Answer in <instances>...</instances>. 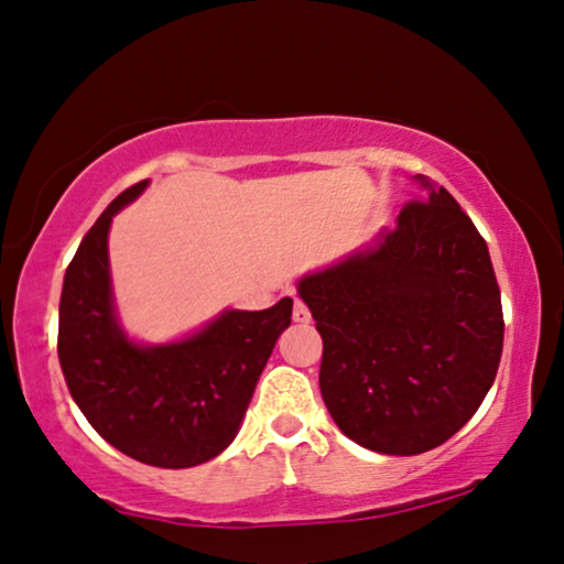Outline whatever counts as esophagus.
<instances>
[{
  "label": "esophagus",
  "instance_id": "esophagus-1",
  "mask_svg": "<svg viewBox=\"0 0 564 564\" xmlns=\"http://www.w3.org/2000/svg\"><path fill=\"white\" fill-rule=\"evenodd\" d=\"M292 321H295V324H308L311 321V311L303 300H295V305H292Z\"/></svg>",
  "mask_w": 564,
  "mask_h": 564
}]
</instances>
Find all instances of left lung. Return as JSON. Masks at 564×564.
Masks as SVG:
<instances>
[{"label":"left lung","instance_id":"8db88e82","mask_svg":"<svg viewBox=\"0 0 564 564\" xmlns=\"http://www.w3.org/2000/svg\"><path fill=\"white\" fill-rule=\"evenodd\" d=\"M378 246L297 284L324 339L321 397L341 433L389 456L433 451L471 420L502 355L485 238L427 178Z\"/></svg>","mask_w":564,"mask_h":564}]
</instances>
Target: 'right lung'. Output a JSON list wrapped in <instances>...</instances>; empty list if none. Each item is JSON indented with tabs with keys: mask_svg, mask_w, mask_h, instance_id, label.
Wrapping results in <instances>:
<instances>
[{
	"mask_svg": "<svg viewBox=\"0 0 564 564\" xmlns=\"http://www.w3.org/2000/svg\"><path fill=\"white\" fill-rule=\"evenodd\" d=\"M144 186L139 181L116 196L69 261L58 362L72 399L113 448L160 469H188L238 435L261 370L292 321V300L267 311H225L178 345L129 341L113 313L108 228Z\"/></svg>",
	"mask_w": 564,
	"mask_h": 564,
	"instance_id": "obj_1",
	"label": "right lung"
}]
</instances>
